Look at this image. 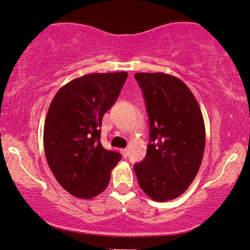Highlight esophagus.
<instances>
[{
    "mask_svg": "<svg viewBox=\"0 0 250 250\" xmlns=\"http://www.w3.org/2000/svg\"><path fill=\"white\" fill-rule=\"evenodd\" d=\"M121 153L123 155V157H124V158H126V157L128 156V150L127 149H122Z\"/></svg>",
    "mask_w": 250,
    "mask_h": 250,
    "instance_id": "obj_1",
    "label": "esophagus"
}]
</instances>
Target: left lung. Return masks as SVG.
Returning <instances> with one entry per match:
<instances>
[{
  "instance_id": "8db88e82",
  "label": "left lung",
  "mask_w": 250,
  "mask_h": 250,
  "mask_svg": "<svg viewBox=\"0 0 250 250\" xmlns=\"http://www.w3.org/2000/svg\"><path fill=\"white\" fill-rule=\"evenodd\" d=\"M149 116L146 155L134 170L139 186L155 201L175 199L196 177L206 131L200 107L182 81L164 73H138Z\"/></svg>"
}]
</instances>
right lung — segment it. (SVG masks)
<instances>
[{
    "label": "right lung",
    "mask_w": 250,
    "mask_h": 250,
    "mask_svg": "<svg viewBox=\"0 0 250 250\" xmlns=\"http://www.w3.org/2000/svg\"><path fill=\"white\" fill-rule=\"evenodd\" d=\"M127 73L88 74L63 85L51 102L43 142L51 172L81 199L100 194L122 156L100 142L102 117L117 100Z\"/></svg>",
    "instance_id": "1"
}]
</instances>
